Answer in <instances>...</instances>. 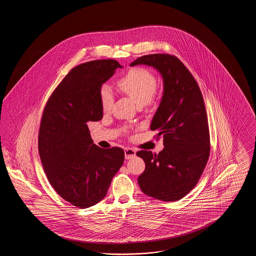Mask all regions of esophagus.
Returning a JSON list of instances; mask_svg holds the SVG:
<instances>
[{
	"mask_svg": "<svg viewBox=\"0 0 256 256\" xmlns=\"http://www.w3.org/2000/svg\"><path fill=\"white\" fill-rule=\"evenodd\" d=\"M136 156V150L132 148H124V158L126 159L134 158Z\"/></svg>",
	"mask_w": 256,
	"mask_h": 256,
	"instance_id": "34e87169",
	"label": "esophagus"
}]
</instances>
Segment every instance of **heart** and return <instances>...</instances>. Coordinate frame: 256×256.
Here are the masks:
<instances>
[{
	"label": "heart",
	"instance_id": "obj_1",
	"mask_svg": "<svg viewBox=\"0 0 256 256\" xmlns=\"http://www.w3.org/2000/svg\"><path fill=\"white\" fill-rule=\"evenodd\" d=\"M119 89L130 98L137 106L146 104L156 92L158 80L154 74L145 68H134L117 80ZM100 104L108 111L113 104V94L110 86L104 84L100 89Z\"/></svg>",
	"mask_w": 256,
	"mask_h": 256
}]
</instances>
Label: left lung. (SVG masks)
I'll use <instances>...</instances> for the list:
<instances>
[{"label": "left lung", "mask_w": 256, "mask_h": 256, "mask_svg": "<svg viewBox=\"0 0 256 256\" xmlns=\"http://www.w3.org/2000/svg\"><path fill=\"white\" fill-rule=\"evenodd\" d=\"M145 64L161 74L164 92L150 124L163 135L158 154L142 150L136 154L146 164L138 183L143 193L164 202L187 195L200 178L210 154L206 110L193 74L176 56L154 54L138 58L130 66Z\"/></svg>", "instance_id": "left-lung-1"}]
</instances>
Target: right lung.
<instances>
[{
	"mask_svg": "<svg viewBox=\"0 0 256 256\" xmlns=\"http://www.w3.org/2000/svg\"><path fill=\"white\" fill-rule=\"evenodd\" d=\"M117 68L122 66L115 60L74 67L52 93L42 114L38 150L43 169L56 193L78 208L100 202L124 163V150L96 146L87 126L102 120L100 89Z\"/></svg>",
	"mask_w": 256,
	"mask_h": 256,
	"instance_id": "right-lung-1",
	"label": "right lung"
}]
</instances>
